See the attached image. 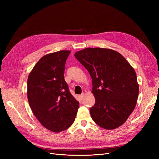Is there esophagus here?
I'll return each mask as SVG.
<instances>
[{"label": "esophagus", "instance_id": "34e87169", "mask_svg": "<svg viewBox=\"0 0 159 159\" xmlns=\"http://www.w3.org/2000/svg\"><path fill=\"white\" fill-rule=\"evenodd\" d=\"M84 97V93L81 94V95H80L79 96V98H80V99H83Z\"/></svg>", "mask_w": 159, "mask_h": 159}]
</instances>
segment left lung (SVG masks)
<instances>
[{
    "instance_id": "left-lung-1",
    "label": "left lung",
    "mask_w": 159,
    "mask_h": 159,
    "mask_svg": "<svg viewBox=\"0 0 159 159\" xmlns=\"http://www.w3.org/2000/svg\"><path fill=\"white\" fill-rule=\"evenodd\" d=\"M76 59L92 79L95 103L90 109L92 119L105 129H115L127 121L139 95L136 72L117 51L87 48L75 53Z\"/></svg>"
}]
</instances>
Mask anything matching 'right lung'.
<instances>
[{
    "mask_svg": "<svg viewBox=\"0 0 159 159\" xmlns=\"http://www.w3.org/2000/svg\"><path fill=\"white\" fill-rule=\"evenodd\" d=\"M70 52L61 50L42 57L28 78L27 97L32 112L42 126L55 133L73 124L80 106L64 80Z\"/></svg>",
    "mask_w": 159,
    "mask_h": 159,
    "instance_id": "obj_1",
    "label": "right lung"
}]
</instances>
